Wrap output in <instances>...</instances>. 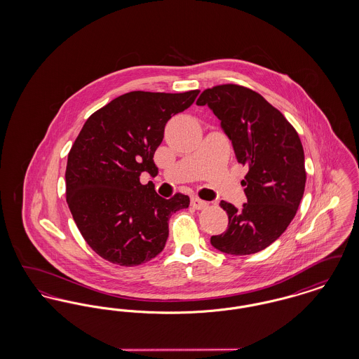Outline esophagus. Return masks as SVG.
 Masks as SVG:
<instances>
[{
  "label": "esophagus",
  "instance_id": "esophagus-1",
  "mask_svg": "<svg viewBox=\"0 0 359 359\" xmlns=\"http://www.w3.org/2000/svg\"><path fill=\"white\" fill-rule=\"evenodd\" d=\"M191 205L194 208H196V210H203V208L208 205V203L205 202V201H202V199H199V198H192L191 199Z\"/></svg>",
  "mask_w": 359,
  "mask_h": 359
}]
</instances>
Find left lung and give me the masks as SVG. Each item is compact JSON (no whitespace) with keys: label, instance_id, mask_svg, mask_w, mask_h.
<instances>
[{"label":"left lung","instance_id":"1","mask_svg":"<svg viewBox=\"0 0 359 359\" xmlns=\"http://www.w3.org/2000/svg\"><path fill=\"white\" fill-rule=\"evenodd\" d=\"M196 104L212 110L238 163L249 168L241 182L248 202L241 210L221 202L229 226L211 245L233 256L261 252L287 230L302 202L307 175L300 137L276 107L243 86L207 88Z\"/></svg>","mask_w":359,"mask_h":359}]
</instances>
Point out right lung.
I'll return each mask as SVG.
<instances>
[{
	"mask_svg": "<svg viewBox=\"0 0 359 359\" xmlns=\"http://www.w3.org/2000/svg\"><path fill=\"white\" fill-rule=\"evenodd\" d=\"M199 90L186 93L130 91L97 110L71 147L66 168L69 211L88 246L121 266H136L163 252L172 214L189 198L158 196L154 154L165 123L184 111Z\"/></svg>",
	"mask_w": 359,
	"mask_h": 359,
	"instance_id": "right-lung-1",
	"label": "right lung"
}]
</instances>
